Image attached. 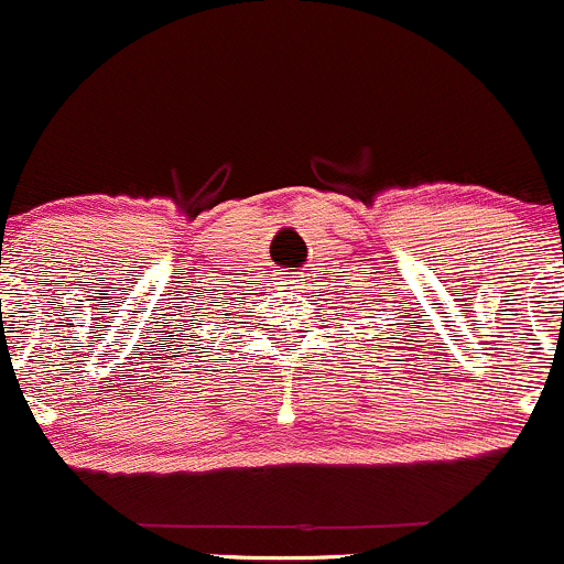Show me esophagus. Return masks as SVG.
I'll return each mask as SVG.
<instances>
[{
  "instance_id": "34e87169",
  "label": "esophagus",
  "mask_w": 564,
  "mask_h": 564,
  "mask_svg": "<svg viewBox=\"0 0 564 564\" xmlns=\"http://www.w3.org/2000/svg\"><path fill=\"white\" fill-rule=\"evenodd\" d=\"M280 284L284 290H290V293H301L304 290V280H299V276H290V280H282Z\"/></svg>"
}]
</instances>
